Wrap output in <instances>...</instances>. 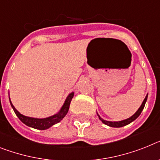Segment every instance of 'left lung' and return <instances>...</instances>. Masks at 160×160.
<instances>
[{
	"label": "left lung",
	"mask_w": 160,
	"mask_h": 160,
	"mask_svg": "<svg viewBox=\"0 0 160 160\" xmlns=\"http://www.w3.org/2000/svg\"><path fill=\"white\" fill-rule=\"evenodd\" d=\"M147 97H148V93L146 94V98H145V99L143 100L142 105H141V107L138 108V111H137L136 112H135L132 116H131V117L128 118V119H123V120H120V121H109V120H105V119H103L101 117L100 115H98V112H97V115H98V116L99 119H100L101 121L104 124H107V125L110 126V127H113V128H120V127H123V126L127 125V124H128V123H132V121H134V120H135V119H136L137 118L141 115L142 110H143V108H144L145 107V104H146V100H147Z\"/></svg>",
	"instance_id": "left-lung-1"
}]
</instances>
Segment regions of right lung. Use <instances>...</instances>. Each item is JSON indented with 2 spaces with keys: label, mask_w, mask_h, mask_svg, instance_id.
I'll use <instances>...</instances> for the list:
<instances>
[{
  "label": "right lung",
  "mask_w": 160,
  "mask_h": 160,
  "mask_svg": "<svg viewBox=\"0 0 160 160\" xmlns=\"http://www.w3.org/2000/svg\"><path fill=\"white\" fill-rule=\"evenodd\" d=\"M73 97L74 92H70L69 94L68 95V97H67V98L65 99V102H64L63 105L62 106V107L60 108L58 112L46 118H34L22 115L19 111H17V109H16L15 107H14V105L12 104L10 98H9V102H10V105H11L12 108L14 110V113L16 114V115L18 116V119H19L24 124H26L27 126L31 127V128H36V129L45 130L49 128L53 125L56 124V123H59L62 119L65 117L66 115L68 114V111H69L70 104H71V102H72V99Z\"/></svg>",
  "instance_id": "1"
}]
</instances>
